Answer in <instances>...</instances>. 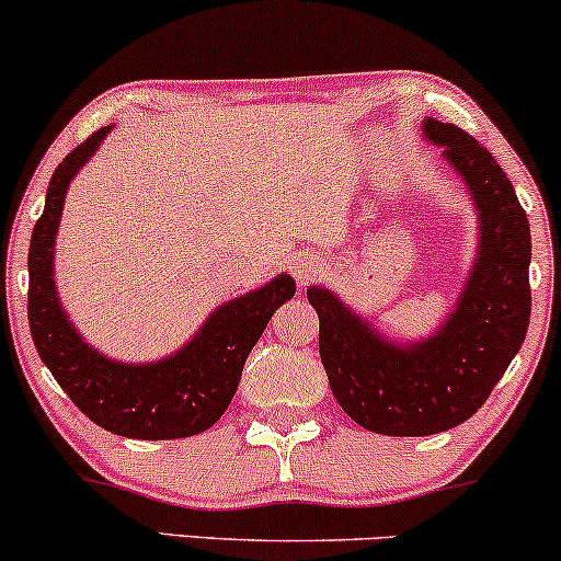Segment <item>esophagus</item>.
<instances>
[{
    "mask_svg": "<svg viewBox=\"0 0 561 561\" xmlns=\"http://www.w3.org/2000/svg\"><path fill=\"white\" fill-rule=\"evenodd\" d=\"M293 274L295 279H298V285H308V282L313 279V276L324 272V263H321L319 259H313V255H298V259L293 261Z\"/></svg>",
    "mask_w": 561,
    "mask_h": 561,
    "instance_id": "obj_1",
    "label": "esophagus"
}]
</instances>
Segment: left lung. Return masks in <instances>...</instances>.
<instances>
[{
  "label": "left lung",
  "instance_id": "obj_1",
  "mask_svg": "<svg viewBox=\"0 0 561 561\" xmlns=\"http://www.w3.org/2000/svg\"><path fill=\"white\" fill-rule=\"evenodd\" d=\"M424 139L461 176L480 218L478 259L437 330L398 343L337 295L308 287L319 313V353L343 411L379 435L420 437L467 422L523 347L530 324V224L495 158L454 124L422 121Z\"/></svg>",
  "mask_w": 561,
  "mask_h": 561
}]
</instances>
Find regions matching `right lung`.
I'll use <instances>...</instances> for the list:
<instances>
[{"label": "right lung", "instance_id": "add662e5", "mask_svg": "<svg viewBox=\"0 0 561 561\" xmlns=\"http://www.w3.org/2000/svg\"><path fill=\"white\" fill-rule=\"evenodd\" d=\"M113 126L100 128L57 165L28 250V324L36 353L83 414L107 433L176 440L221 420L240 385L248 353L276 308L295 295L289 274L218 306L195 337L160 362L124 364L102 356L68 321L55 285V237L66 192Z\"/></svg>", "mask_w": 561, "mask_h": 561}]
</instances>
